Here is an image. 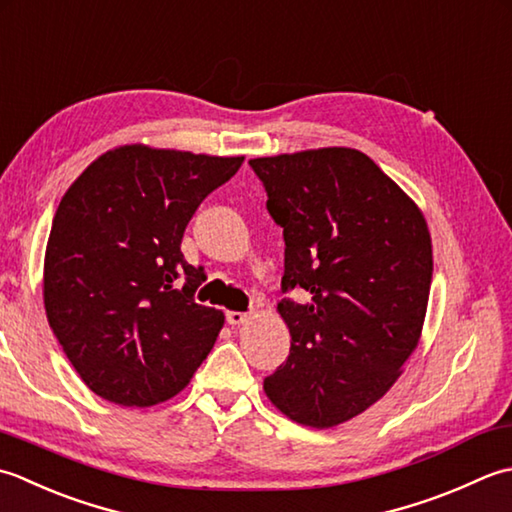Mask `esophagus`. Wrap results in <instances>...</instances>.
<instances>
[{"mask_svg":"<svg viewBox=\"0 0 512 512\" xmlns=\"http://www.w3.org/2000/svg\"><path fill=\"white\" fill-rule=\"evenodd\" d=\"M249 320H252V314H245V311H227V322L232 327L247 325Z\"/></svg>","mask_w":512,"mask_h":512,"instance_id":"1","label":"esophagus"}]
</instances>
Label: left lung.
<instances>
[{
  "instance_id": "obj_1",
  "label": "left lung",
  "mask_w": 512,
  "mask_h": 512,
  "mask_svg": "<svg viewBox=\"0 0 512 512\" xmlns=\"http://www.w3.org/2000/svg\"><path fill=\"white\" fill-rule=\"evenodd\" d=\"M283 227L289 358L265 378L276 409L314 429L367 411L420 340L433 278L424 216L367 154L322 148L249 161Z\"/></svg>"
}]
</instances>
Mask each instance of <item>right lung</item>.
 Segmentation results:
<instances>
[{
  "mask_svg": "<svg viewBox=\"0 0 512 512\" xmlns=\"http://www.w3.org/2000/svg\"><path fill=\"white\" fill-rule=\"evenodd\" d=\"M243 156L121 145L92 161L52 218L44 260L50 329L103 400L174 398L212 351L223 311L194 302L201 269L181 241Z\"/></svg>",
  "mask_w": 512,
  "mask_h": 512,
  "instance_id": "obj_1",
  "label": "right lung"
}]
</instances>
